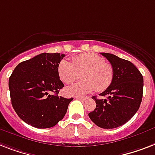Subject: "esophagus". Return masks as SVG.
I'll list each match as a JSON object with an SVG mask.
<instances>
[{"label": "esophagus", "instance_id": "esophagus-1", "mask_svg": "<svg viewBox=\"0 0 155 155\" xmlns=\"http://www.w3.org/2000/svg\"><path fill=\"white\" fill-rule=\"evenodd\" d=\"M76 99H80L81 101H86L87 99H88V97L87 96H85V97H76Z\"/></svg>", "mask_w": 155, "mask_h": 155}]
</instances>
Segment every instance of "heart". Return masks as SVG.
I'll return each mask as SVG.
<instances>
[{"label":"heart","instance_id":"heart-1","mask_svg":"<svg viewBox=\"0 0 155 155\" xmlns=\"http://www.w3.org/2000/svg\"><path fill=\"white\" fill-rule=\"evenodd\" d=\"M60 80L67 84L73 83L80 77L83 80L66 88L69 95L79 96L91 92L104 91L111 84L114 78L113 67L105 62V59L95 53H83L72 58V62L60 61L58 66Z\"/></svg>","mask_w":155,"mask_h":155}]
</instances>
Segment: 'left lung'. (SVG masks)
Instances as JSON below:
<instances>
[{"mask_svg": "<svg viewBox=\"0 0 155 155\" xmlns=\"http://www.w3.org/2000/svg\"><path fill=\"white\" fill-rule=\"evenodd\" d=\"M114 69L110 87L99 94L105 99L95 100L96 107L88 114L95 125L104 129H113L125 124L134 116L143 98V77L131 62L110 53L100 52Z\"/></svg>", "mask_w": 155, "mask_h": 155, "instance_id": "1", "label": "left lung"}]
</instances>
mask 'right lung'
I'll list each match as a JSON object with an SVG mask.
<instances>
[{"label":"right lung","instance_id":"right-lung-1","mask_svg":"<svg viewBox=\"0 0 155 155\" xmlns=\"http://www.w3.org/2000/svg\"><path fill=\"white\" fill-rule=\"evenodd\" d=\"M64 54L41 53L20 63L8 80L13 109L24 122L36 128H49L64 117L73 99L59 96L64 85L58 66ZM53 92L54 95H51Z\"/></svg>","mask_w":155,"mask_h":155}]
</instances>
